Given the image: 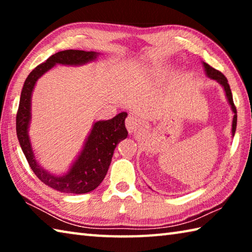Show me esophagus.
Listing matches in <instances>:
<instances>
[{
	"mask_svg": "<svg viewBox=\"0 0 252 252\" xmlns=\"http://www.w3.org/2000/svg\"><path fill=\"white\" fill-rule=\"evenodd\" d=\"M126 126L129 133H135L140 127V121L134 116H130L126 119Z\"/></svg>",
	"mask_w": 252,
	"mask_h": 252,
	"instance_id": "esophagus-1",
	"label": "esophagus"
}]
</instances>
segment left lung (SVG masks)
Here are the masks:
<instances>
[{"mask_svg": "<svg viewBox=\"0 0 252 252\" xmlns=\"http://www.w3.org/2000/svg\"><path fill=\"white\" fill-rule=\"evenodd\" d=\"M203 66H204V71H206V74L209 76V78L212 79V80H216L217 82L222 85L223 89H224V92H225V95H227L228 102H229V104L231 105V109H232L233 113H234L233 120H232V130H231L232 135H234V133H236V127H237V109H236V106H234V103H233L232 93H231V90H230L228 80L222 73H221L220 71L213 69V67L209 65L208 63L203 62Z\"/></svg>", "mask_w": 252, "mask_h": 252, "instance_id": "1", "label": "left lung"}]
</instances>
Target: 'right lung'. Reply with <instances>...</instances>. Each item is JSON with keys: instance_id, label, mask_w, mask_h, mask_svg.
<instances>
[{"instance_id": "1", "label": "right lung", "mask_w": 252, "mask_h": 252, "mask_svg": "<svg viewBox=\"0 0 252 252\" xmlns=\"http://www.w3.org/2000/svg\"><path fill=\"white\" fill-rule=\"evenodd\" d=\"M99 53L81 50H65L58 52L37 65L25 80L21 92L16 113V134L30 167L40 180L53 189L64 193H87L94 190L103 181L112 160L114 149L127 136L125 126L126 112H121L111 120L97 121L84 143L82 151L64 176H54L37 163L29 136L31 121V97L36 81L55 64L81 65L94 61Z\"/></svg>"}]
</instances>
